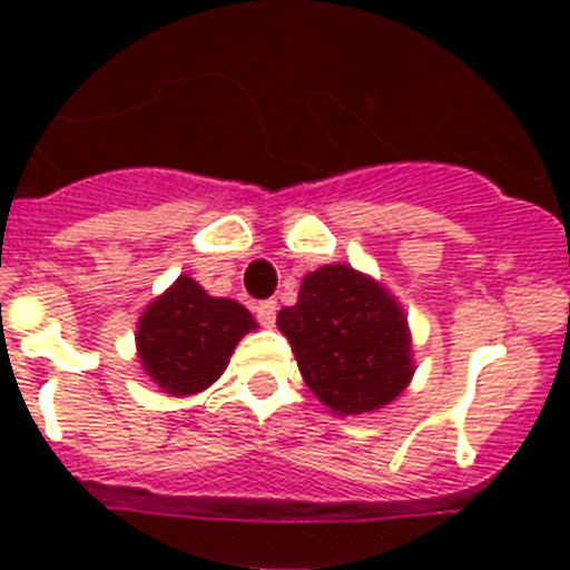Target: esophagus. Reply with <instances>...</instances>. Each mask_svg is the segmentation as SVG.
Returning <instances> with one entry per match:
<instances>
[{
	"label": "esophagus",
	"mask_w": 570,
	"mask_h": 570,
	"mask_svg": "<svg viewBox=\"0 0 570 570\" xmlns=\"http://www.w3.org/2000/svg\"><path fill=\"white\" fill-rule=\"evenodd\" d=\"M256 320H259L262 328H274L276 322V302L274 299H265L256 305Z\"/></svg>",
	"instance_id": "34e87169"
}]
</instances>
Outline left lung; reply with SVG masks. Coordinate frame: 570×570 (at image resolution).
Wrapping results in <instances>:
<instances>
[{"label":"left lung","mask_w":570,"mask_h":570,"mask_svg":"<svg viewBox=\"0 0 570 570\" xmlns=\"http://www.w3.org/2000/svg\"><path fill=\"white\" fill-rule=\"evenodd\" d=\"M276 325L305 385L336 416L385 407L416 371L400 299L351 265H322L302 276L296 305L282 308Z\"/></svg>","instance_id":"1"}]
</instances>
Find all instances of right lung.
Listing matches in <instances>:
<instances>
[{
  "label": "right lung",
  "instance_id": "obj_1",
  "mask_svg": "<svg viewBox=\"0 0 570 570\" xmlns=\"http://www.w3.org/2000/svg\"><path fill=\"white\" fill-rule=\"evenodd\" d=\"M254 328L256 320L245 305L210 296L194 276L183 274L136 322V354L159 391L190 396L223 376L234 347Z\"/></svg>",
  "mask_w": 570,
  "mask_h": 570
}]
</instances>
